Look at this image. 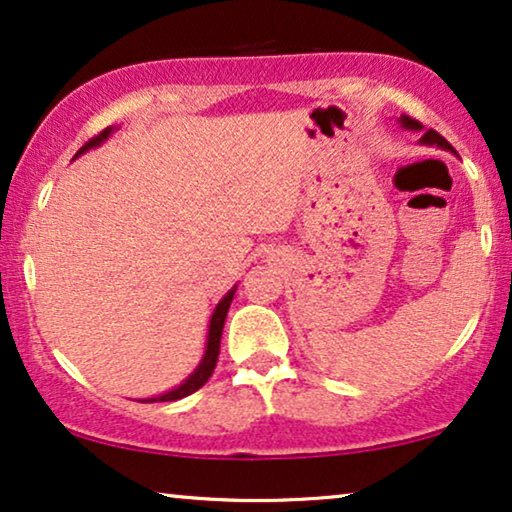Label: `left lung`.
Returning a JSON list of instances; mask_svg holds the SVG:
<instances>
[{"instance_id": "left-lung-1", "label": "left lung", "mask_w": 512, "mask_h": 512, "mask_svg": "<svg viewBox=\"0 0 512 512\" xmlns=\"http://www.w3.org/2000/svg\"><path fill=\"white\" fill-rule=\"evenodd\" d=\"M398 123H401L405 130H422V128H424L422 123L415 121V118H410V116H401V118H398ZM419 142H422V144H429V146L436 144V146H440V149L452 151V144L447 142V139H445L443 135H438L436 130H426L424 135H422V139H419Z\"/></svg>"}]
</instances>
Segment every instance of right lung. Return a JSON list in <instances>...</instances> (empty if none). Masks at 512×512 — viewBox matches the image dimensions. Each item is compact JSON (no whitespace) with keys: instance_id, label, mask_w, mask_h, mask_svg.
<instances>
[{"instance_id":"obj_1","label":"right lung","mask_w":512,"mask_h":512,"mask_svg":"<svg viewBox=\"0 0 512 512\" xmlns=\"http://www.w3.org/2000/svg\"><path fill=\"white\" fill-rule=\"evenodd\" d=\"M116 128H104L100 135H95L93 139H88L86 144L81 146L79 151H76V156H81V153H86L88 149H95V146H100L104 139H109L111 132ZM233 296H235V286L230 289L226 296L219 305H216V310L212 314V321H209V333H207V349H205V356H202L200 366L193 370L191 375H188V380H184L179 384L177 389H170L165 391V394L160 396H153V398H144L142 403H165V401H179V398L184 396H191L193 391H198L202 384H205L209 377H212L214 368H216V361H219V349H221V333H223V324H226V314H228V307L233 303Z\"/></svg>"}]
</instances>
